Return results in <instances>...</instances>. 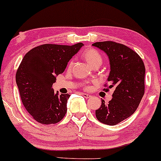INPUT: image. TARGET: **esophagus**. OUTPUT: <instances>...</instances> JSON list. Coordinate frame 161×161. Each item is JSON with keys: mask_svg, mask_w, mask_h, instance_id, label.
I'll use <instances>...</instances> for the list:
<instances>
[{"mask_svg": "<svg viewBox=\"0 0 161 161\" xmlns=\"http://www.w3.org/2000/svg\"><path fill=\"white\" fill-rule=\"evenodd\" d=\"M81 95H82V97H84L85 98H86V99L91 98V95L88 94V93H81Z\"/></svg>", "mask_w": 161, "mask_h": 161, "instance_id": "esophagus-1", "label": "esophagus"}]
</instances>
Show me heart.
Masks as SVG:
<instances>
[{
    "instance_id": "b5f03b06",
    "label": "heart",
    "mask_w": 161,
    "mask_h": 161,
    "mask_svg": "<svg viewBox=\"0 0 161 161\" xmlns=\"http://www.w3.org/2000/svg\"><path fill=\"white\" fill-rule=\"evenodd\" d=\"M82 56L84 57V58L87 61V62L92 67L95 64H97V63H102V61H103V58H102L101 55L99 53L97 50H94V49H90V50H87L86 51L83 53ZM74 65V61L71 60L68 64V68H71ZM86 88H88L89 86L86 85L85 86Z\"/></svg>"
}]
</instances>
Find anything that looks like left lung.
Listing matches in <instances>:
<instances>
[{"mask_svg":"<svg viewBox=\"0 0 161 161\" xmlns=\"http://www.w3.org/2000/svg\"><path fill=\"white\" fill-rule=\"evenodd\" d=\"M93 46L104 51L108 57L109 88L114 87L112 99L96 110V117L102 123L114 125L127 119L137 110L144 95L145 66L137 53L114 42H96Z\"/></svg>","mask_w":161,"mask_h":161,"instance_id":"8db88e82","label":"left lung"}]
</instances>
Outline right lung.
<instances>
[{"label":"right lung","mask_w":161,"mask_h":161,"mask_svg":"<svg viewBox=\"0 0 161 161\" xmlns=\"http://www.w3.org/2000/svg\"><path fill=\"white\" fill-rule=\"evenodd\" d=\"M83 45L42 44L24 56L16 72V83L24 106L39 123H57L65 116L70 95L54 93L52 86Z\"/></svg>","instance_id":"1"}]
</instances>
